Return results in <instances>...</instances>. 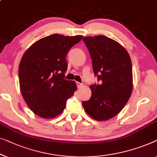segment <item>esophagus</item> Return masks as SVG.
<instances>
[{
	"label": "esophagus",
	"mask_w": 157,
	"mask_h": 157,
	"mask_svg": "<svg viewBox=\"0 0 157 157\" xmlns=\"http://www.w3.org/2000/svg\"><path fill=\"white\" fill-rule=\"evenodd\" d=\"M77 86H78V88H81L83 86V84L81 83V82H77Z\"/></svg>",
	"instance_id": "1"
}]
</instances>
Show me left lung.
<instances>
[{
    "mask_svg": "<svg viewBox=\"0 0 157 157\" xmlns=\"http://www.w3.org/2000/svg\"><path fill=\"white\" fill-rule=\"evenodd\" d=\"M82 40L91 56L94 73L100 81L90 86L92 96L82 101L83 107L95 120H108L122 111L131 96V59L122 45L105 35L85 37Z\"/></svg>",
    "mask_w": 157,
    "mask_h": 157,
    "instance_id": "8db88e82",
    "label": "left lung"
}]
</instances>
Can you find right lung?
<instances>
[{
    "label": "right lung",
    "instance_id": "right-lung-1",
    "mask_svg": "<svg viewBox=\"0 0 157 157\" xmlns=\"http://www.w3.org/2000/svg\"><path fill=\"white\" fill-rule=\"evenodd\" d=\"M82 35L53 34L40 39L23 54L18 75L21 94L36 115L52 119L65 109L77 90L75 82L66 80V56Z\"/></svg>",
    "mask_w": 157,
    "mask_h": 157
}]
</instances>
